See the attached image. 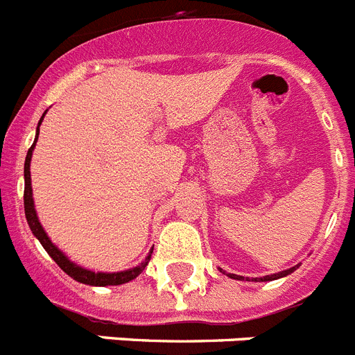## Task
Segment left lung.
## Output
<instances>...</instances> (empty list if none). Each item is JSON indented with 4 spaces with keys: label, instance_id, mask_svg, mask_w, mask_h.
Wrapping results in <instances>:
<instances>
[{
    "label": "left lung",
    "instance_id": "1",
    "mask_svg": "<svg viewBox=\"0 0 355 355\" xmlns=\"http://www.w3.org/2000/svg\"><path fill=\"white\" fill-rule=\"evenodd\" d=\"M299 265H295V267H292V269H286V270H281V272L277 274H270V276H263V277H254V281H272V279H279V277H285L288 276V274H292L293 270L297 269ZM230 277H233V279H244L242 276H237V274H228ZM248 279V277H245Z\"/></svg>",
    "mask_w": 355,
    "mask_h": 355
}]
</instances>
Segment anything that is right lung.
Listing matches in <instances>:
<instances>
[{"mask_svg": "<svg viewBox=\"0 0 355 355\" xmlns=\"http://www.w3.org/2000/svg\"><path fill=\"white\" fill-rule=\"evenodd\" d=\"M46 114V113H44ZM44 114L40 118V122H38V127L42 123L44 120ZM38 127H37V136H35V141L31 145V148L28 150V155H26V161H24V214H26V221L30 225L31 232H33L35 237L40 241V244L44 245L49 257L53 258L56 263L60 265V269L63 272L69 274L72 279L79 281V283H85V285H92V286H107V285H123V283H129L132 281L134 277H138L139 274L145 270V267L148 265L150 257H152V251L148 253V257L145 258L143 263H139L138 267H132L129 270H122V272H94V270H88V269H83L79 265H76L74 261H70L65 254L60 251L56 245L51 242V239L47 237V233L44 232L42 225L38 221L37 217V210H35V203H33V191H31V175H30V162H31V155H33V148H35V143L38 139Z\"/></svg>", "mask_w": 355, "mask_h": 355, "instance_id": "obj_1", "label": "right lung"}]
</instances>
